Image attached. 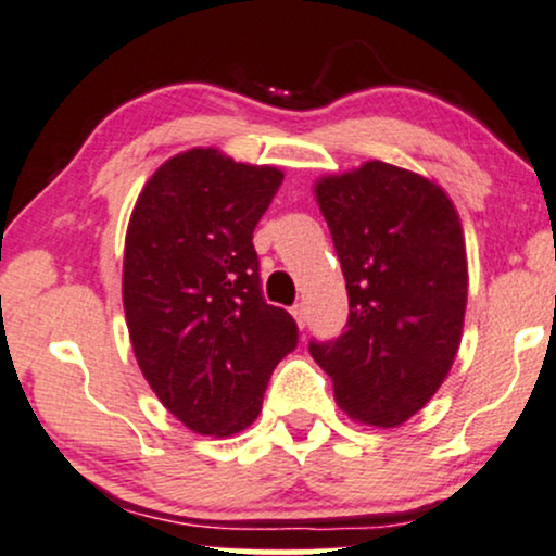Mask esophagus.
<instances>
[{
	"label": "esophagus",
	"mask_w": 556,
	"mask_h": 556,
	"mask_svg": "<svg viewBox=\"0 0 556 556\" xmlns=\"http://www.w3.org/2000/svg\"><path fill=\"white\" fill-rule=\"evenodd\" d=\"M290 313H292V318H294V320H298V326H300V328H305V320H307L305 305H294Z\"/></svg>",
	"instance_id": "34e87169"
}]
</instances>
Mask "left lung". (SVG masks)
Returning <instances> with one entry per match:
<instances>
[{
  "instance_id": "1",
  "label": "left lung",
  "mask_w": 556,
  "mask_h": 556,
  "mask_svg": "<svg viewBox=\"0 0 556 556\" xmlns=\"http://www.w3.org/2000/svg\"><path fill=\"white\" fill-rule=\"evenodd\" d=\"M315 200L349 292L336 341H311L343 413L395 428L444 384L467 311V245L454 202L424 174L367 161L320 177Z\"/></svg>"
}]
</instances>
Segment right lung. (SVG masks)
<instances>
[{
    "instance_id": "add662e5",
    "label": "right lung",
    "mask_w": 556,
    "mask_h": 556,
    "mask_svg": "<svg viewBox=\"0 0 556 556\" xmlns=\"http://www.w3.org/2000/svg\"><path fill=\"white\" fill-rule=\"evenodd\" d=\"M277 166L189 149L140 189L125 233L123 307L146 382L189 431L241 433L274 367L298 346L292 315L262 298L254 228Z\"/></svg>"
}]
</instances>
